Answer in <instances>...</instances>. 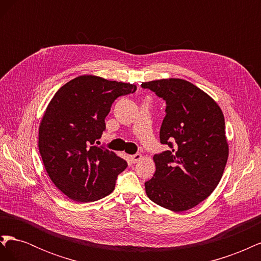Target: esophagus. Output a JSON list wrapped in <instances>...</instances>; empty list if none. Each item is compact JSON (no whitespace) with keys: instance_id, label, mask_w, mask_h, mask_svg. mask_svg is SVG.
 I'll list each match as a JSON object with an SVG mask.
<instances>
[{"instance_id":"esophagus-1","label":"esophagus","mask_w":261,"mask_h":261,"mask_svg":"<svg viewBox=\"0 0 261 261\" xmlns=\"http://www.w3.org/2000/svg\"><path fill=\"white\" fill-rule=\"evenodd\" d=\"M141 158H143V156H141L140 153H135V154H133V155H129V159H130V161L133 163H136V162L140 161Z\"/></svg>"}]
</instances>
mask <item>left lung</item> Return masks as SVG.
I'll list each match as a JSON object with an SVG mask.
<instances>
[{"label":"left lung","instance_id":"1","mask_svg":"<svg viewBox=\"0 0 261 261\" xmlns=\"http://www.w3.org/2000/svg\"><path fill=\"white\" fill-rule=\"evenodd\" d=\"M167 102L155 172L145 183L150 200L171 211L192 209L211 195L228 156L222 110L198 87L180 78L141 84Z\"/></svg>","mask_w":261,"mask_h":261}]
</instances>
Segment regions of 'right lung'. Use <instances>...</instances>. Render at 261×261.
I'll list each match as a JSON object with an SVG mask.
<instances>
[{
  "instance_id": "right-lung-1",
  "label": "right lung",
  "mask_w": 261,
  "mask_h": 261,
  "mask_svg": "<svg viewBox=\"0 0 261 261\" xmlns=\"http://www.w3.org/2000/svg\"><path fill=\"white\" fill-rule=\"evenodd\" d=\"M136 89L133 84L83 75L51 99L39 126V151L53 184L69 199L96 201L114 191L127 162L94 143L115 99Z\"/></svg>"
}]
</instances>
